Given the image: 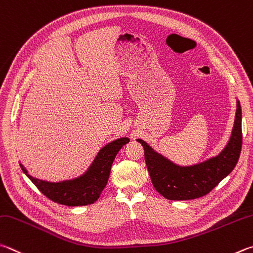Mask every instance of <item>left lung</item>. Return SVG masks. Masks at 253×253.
Wrapping results in <instances>:
<instances>
[{
	"label": "left lung",
	"instance_id": "obj_1",
	"mask_svg": "<svg viewBox=\"0 0 253 253\" xmlns=\"http://www.w3.org/2000/svg\"><path fill=\"white\" fill-rule=\"evenodd\" d=\"M241 114L237 100L235 125L227 146L218 156L194 166H178L156 153L142 139H137L144 147L147 169L155 189L169 200H191L209 194L238 163L242 146Z\"/></svg>",
	"mask_w": 253,
	"mask_h": 253
}]
</instances>
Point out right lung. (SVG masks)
<instances>
[{
    "instance_id": "obj_1",
    "label": "right lung",
    "mask_w": 253,
    "mask_h": 253,
    "mask_svg": "<svg viewBox=\"0 0 253 253\" xmlns=\"http://www.w3.org/2000/svg\"><path fill=\"white\" fill-rule=\"evenodd\" d=\"M129 142V138L124 137L109 142L103 147L83 176L59 182H49L32 177L20 164L23 172L38 187V189L54 203L74 207L94 204L99 198L105 186L107 185L109 173L115 157L124 145Z\"/></svg>"
}]
</instances>
